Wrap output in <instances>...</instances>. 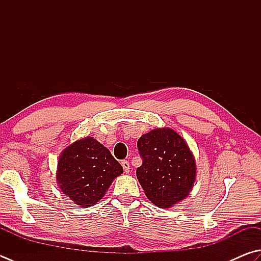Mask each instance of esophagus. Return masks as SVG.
Wrapping results in <instances>:
<instances>
[{
	"label": "esophagus",
	"mask_w": 261,
	"mask_h": 261,
	"mask_svg": "<svg viewBox=\"0 0 261 261\" xmlns=\"http://www.w3.org/2000/svg\"><path fill=\"white\" fill-rule=\"evenodd\" d=\"M121 166H122V168H124V171H125V173L126 174H128L129 173V162L128 161H127V160H122L121 161Z\"/></svg>",
	"instance_id": "1"
}]
</instances>
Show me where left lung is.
Returning <instances> with one entry per match:
<instances>
[{
    "mask_svg": "<svg viewBox=\"0 0 261 261\" xmlns=\"http://www.w3.org/2000/svg\"><path fill=\"white\" fill-rule=\"evenodd\" d=\"M137 149L143 162L136 176L152 203L170 208L190 194L196 166L183 137L174 129L155 128L140 137Z\"/></svg>",
    "mask_w": 261,
    "mask_h": 261,
    "instance_id": "left-lung-1",
    "label": "left lung"
}]
</instances>
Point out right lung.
<instances>
[{
    "mask_svg": "<svg viewBox=\"0 0 261 261\" xmlns=\"http://www.w3.org/2000/svg\"><path fill=\"white\" fill-rule=\"evenodd\" d=\"M124 173L110 151L87 136L67 146L58 161L61 192L83 208L99 202L116 177Z\"/></svg>",
    "mask_w": 261,
    "mask_h": 261,
    "instance_id": "add662e5",
    "label": "right lung"
}]
</instances>
